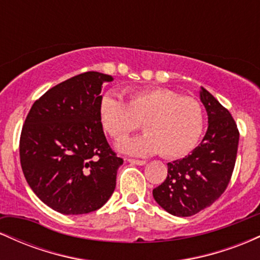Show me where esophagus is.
Here are the masks:
<instances>
[{"label":"esophagus","mask_w":260,"mask_h":260,"mask_svg":"<svg viewBox=\"0 0 260 260\" xmlns=\"http://www.w3.org/2000/svg\"><path fill=\"white\" fill-rule=\"evenodd\" d=\"M127 161L128 162H131V164H134V165H145V162H147V161L145 160H138V159H131V157H128L127 159Z\"/></svg>","instance_id":"34e87169"}]
</instances>
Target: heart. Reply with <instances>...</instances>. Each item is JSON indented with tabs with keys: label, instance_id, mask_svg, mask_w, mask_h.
Wrapping results in <instances>:
<instances>
[{
	"label": "heart",
	"instance_id": "heart-1",
	"mask_svg": "<svg viewBox=\"0 0 260 260\" xmlns=\"http://www.w3.org/2000/svg\"><path fill=\"white\" fill-rule=\"evenodd\" d=\"M104 129L115 140L143 128L147 133L120 144L133 155L160 153L166 159H180L194 149L204 129V111L194 98L161 86L136 89L127 103L115 92H105L99 103Z\"/></svg>",
	"mask_w": 260,
	"mask_h": 260
}]
</instances>
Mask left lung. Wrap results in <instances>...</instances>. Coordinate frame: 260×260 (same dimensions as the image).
<instances>
[{"label": "left lung", "mask_w": 260, "mask_h": 260, "mask_svg": "<svg viewBox=\"0 0 260 260\" xmlns=\"http://www.w3.org/2000/svg\"><path fill=\"white\" fill-rule=\"evenodd\" d=\"M208 131L201 144L181 160L168 164V177L153 189L154 199L175 216H192L221 197L231 181L240 132L226 107L202 88Z\"/></svg>", "instance_id": "8db88e82"}]
</instances>
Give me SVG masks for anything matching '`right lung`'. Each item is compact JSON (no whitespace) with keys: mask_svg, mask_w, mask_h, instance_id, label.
I'll list each match as a JSON object with an SVG mask.
<instances>
[{"mask_svg":"<svg viewBox=\"0 0 260 260\" xmlns=\"http://www.w3.org/2000/svg\"><path fill=\"white\" fill-rule=\"evenodd\" d=\"M112 77L85 72L32 104L19 139L23 174L47 207L80 215L103 207L123 164L107 143L99 115L101 86Z\"/></svg>","mask_w":260,"mask_h":260,"instance_id":"obj_1","label":"right lung"}]
</instances>
